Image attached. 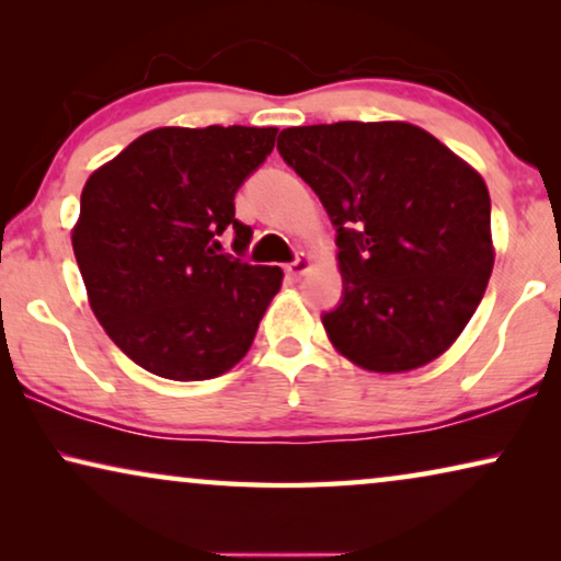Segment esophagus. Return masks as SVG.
Returning a JSON list of instances; mask_svg holds the SVG:
<instances>
[{"mask_svg":"<svg viewBox=\"0 0 561 561\" xmlns=\"http://www.w3.org/2000/svg\"><path fill=\"white\" fill-rule=\"evenodd\" d=\"M311 265H313V263H311V257L301 255V257H296L294 263H288V265H286V275H288V278L298 280V278H301V275H306V273L311 271Z\"/></svg>","mask_w":561,"mask_h":561,"instance_id":"1","label":"esophagus"}]
</instances>
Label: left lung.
Listing matches in <instances>:
<instances>
[{
    "instance_id": "8db88e82",
    "label": "left lung",
    "mask_w": 561,
    "mask_h": 561,
    "mask_svg": "<svg viewBox=\"0 0 561 561\" xmlns=\"http://www.w3.org/2000/svg\"><path fill=\"white\" fill-rule=\"evenodd\" d=\"M278 150L336 227L344 296L321 317L334 350L370 373L444 355L495 263L482 175L409 122L288 127Z\"/></svg>"
}]
</instances>
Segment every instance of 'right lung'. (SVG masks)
I'll return each instance as SVG.
<instances>
[{"mask_svg":"<svg viewBox=\"0 0 561 561\" xmlns=\"http://www.w3.org/2000/svg\"><path fill=\"white\" fill-rule=\"evenodd\" d=\"M278 127H158L96 168L71 229L89 306L125 355L168 380H209L248 355L278 265L219 255L252 229L234 194L271 156Z\"/></svg>","mask_w":561,"mask_h":561,"instance_id":"1","label":"right lung"}]
</instances>
